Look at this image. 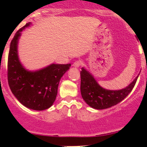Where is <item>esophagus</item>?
Here are the masks:
<instances>
[{"label": "esophagus", "mask_w": 147, "mask_h": 147, "mask_svg": "<svg viewBox=\"0 0 147 147\" xmlns=\"http://www.w3.org/2000/svg\"><path fill=\"white\" fill-rule=\"evenodd\" d=\"M81 63L82 62L80 61H76V62L73 64V66L74 67H79L80 65H81Z\"/></svg>", "instance_id": "34e87169"}]
</instances>
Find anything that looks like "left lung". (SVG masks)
Here are the masks:
<instances>
[{"label": "left lung", "instance_id": "obj_1", "mask_svg": "<svg viewBox=\"0 0 147 147\" xmlns=\"http://www.w3.org/2000/svg\"><path fill=\"white\" fill-rule=\"evenodd\" d=\"M139 74L125 88L115 90H107L102 88L91 73L83 67L80 71L82 97L92 108L103 110L111 107L121 102L129 95L134 88Z\"/></svg>", "mask_w": 147, "mask_h": 147}]
</instances>
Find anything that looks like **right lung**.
I'll list each match as a JSON object with an SVG mask.
<instances>
[{
	"label": "right lung",
	"mask_w": 147,
	"mask_h": 147,
	"mask_svg": "<svg viewBox=\"0 0 147 147\" xmlns=\"http://www.w3.org/2000/svg\"><path fill=\"white\" fill-rule=\"evenodd\" d=\"M32 25L26 23L17 32L10 44L8 57V82L15 98L26 107L44 110L52 106L59 82L71 64H52L36 71L26 69L19 59L18 42L22 31Z\"/></svg>",
	"instance_id": "obj_1"
}]
</instances>
